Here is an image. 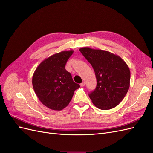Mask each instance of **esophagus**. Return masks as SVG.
Returning <instances> with one entry per match:
<instances>
[{
  "mask_svg": "<svg viewBox=\"0 0 153 153\" xmlns=\"http://www.w3.org/2000/svg\"><path fill=\"white\" fill-rule=\"evenodd\" d=\"M85 83L84 82H83L82 83H81V84H80L81 87H84V86H85Z\"/></svg>",
  "mask_w": 153,
  "mask_h": 153,
  "instance_id": "esophagus-1",
  "label": "esophagus"
}]
</instances>
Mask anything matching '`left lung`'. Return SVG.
Wrapping results in <instances>:
<instances>
[{"instance_id": "left-lung-1", "label": "left lung", "mask_w": 153, "mask_h": 153, "mask_svg": "<svg viewBox=\"0 0 153 153\" xmlns=\"http://www.w3.org/2000/svg\"><path fill=\"white\" fill-rule=\"evenodd\" d=\"M80 51L93 68L96 77V89L89 94L92 103L101 110L115 107L129 87L130 71L127 64L108 51L89 47L81 48Z\"/></svg>"}]
</instances>
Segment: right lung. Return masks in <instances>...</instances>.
Instances as JSON below:
<instances>
[{
	"label": "right lung",
	"mask_w": 153,
	"mask_h": 153,
	"mask_svg": "<svg viewBox=\"0 0 153 153\" xmlns=\"http://www.w3.org/2000/svg\"><path fill=\"white\" fill-rule=\"evenodd\" d=\"M73 50L62 51L45 59L37 67L32 76L36 94L45 106L61 110L69 105L74 92L80 87L73 80L65 65Z\"/></svg>",
	"instance_id": "obj_1"
}]
</instances>
